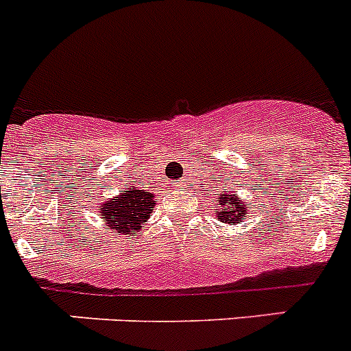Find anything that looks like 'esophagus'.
Here are the masks:
<instances>
[{
  "instance_id": "34e87169",
  "label": "esophagus",
  "mask_w": 351,
  "mask_h": 351,
  "mask_svg": "<svg viewBox=\"0 0 351 351\" xmlns=\"http://www.w3.org/2000/svg\"><path fill=\"white\" fill-rule=\"evenodd\" d=\"M184 186H186V182H184V181H181V179H179V181L173 182V188H178V190H182V188H184Z\"/></svg>"
}]
</instances>
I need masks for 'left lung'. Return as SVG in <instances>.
<instances>
[{
  "label": "left lung",
  "instance_id": "left-lung-1",
  "mask_svg": "<svg viewBox=\"0 0 351 351\" xmlns=\"http://www.w3.org/2000/svg\"><path fill=\"white\" fill-rule=\"evenodd\" d=\"M218 209H214L218 221L223 223H239L247 214V204L239 202V197L234 191H226V193L218 195Z\"/></svg>",
  "mask_w": 351,
  "mask_h": 351
}]
</instances>
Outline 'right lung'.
I'll list each match as a JSON object with an SVG mask.
<instances>
[{
  "instance_id": "add662e5",
  "label": "right lung",
  "mask_w": 351,
  "mask_h": 351,
  "mask_svg": "<svg viewBox=\"0 0 351 351\" xmlns=\"http://www.w3.org/2000/svg\"><path fill=\"white\" fill-rule=\"evenodd\" d=\"M156 198L149 190L141 188H125L123 193L117 197L105 200L100 204L101 218L108 223L110 228L116 230V234H137L141 225L147 221L149 214L153 213Z\"/></svg>"
}]
</instances>
